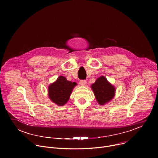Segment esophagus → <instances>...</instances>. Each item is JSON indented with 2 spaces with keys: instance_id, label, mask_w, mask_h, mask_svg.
Listing matches in <instances>:
<instances>
[{
  "instance_id": "esophagus-1",
  "label": "esophagus",
  "mask_w": 158,
  "mask_h": 158,
  "mask_svg": "<svg viewBox=\"0 0 158 158\" xmlns=\"http://www.w3.org/2000/svg\"><path fill=\"white\" fill-rule=\"evenodd\" d=\"M87 84V81L85 80H81L79 81V84L81 85H85Z\"/></svg>"
}]
</instances>
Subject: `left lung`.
<instances>
[{"label":"left lung","instance_id":"1","mask_svg":"<svg viewBox=\"0 0 158 158\" xmlns=\"http://www.w3.org/2000/svg\"><path fill=\"white\" fill-rule=\"evenodd\" d=\"M92 89L95 97L100 105H103L113 98L115 94V88L104 76L99 77L94 84H92Z\"/></svg>","mask_w":158,"mask_h":158}]
</instances>
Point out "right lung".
<instances>
[{
	"instance_id": "add662e5",
	"label": "right lung",
	"mask_w": 158,
	"mask_h": 158,
	"mask_svg": "<svg viewBox=\"0 0 158 158\" xmlns=\"http://www.w3.org/2000/svg\"><path fill=\"white\" fill-rule=\"evenodd\" d=\"M77 84L67 81L65 77L59 76L57 81L49 87V97L58 106L64 105L69 100L74 86Z\"/></svg>"
}]
</instances>
